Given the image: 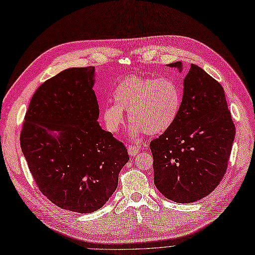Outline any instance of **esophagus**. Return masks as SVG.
Listing matches in <instances>:
<instances>
[{
	"label": "esophagus",
	"mask_w": 255,
	"mask_h": 255,
	"mask_svg": "<svg viewBox=\"0 0 255 255\" xmlns=\"http://www.w3.org/2000/svg\"><path fill=\"white\" fill-rule=\"evenodd\" d=\"M139 151V147L138 146H133V145H129L128 146V153L129 155H135Z\"/></svg>",
	"instance_id": "1"
}]
</instances>
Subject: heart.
<instances>
[{"label": "heart", "instance_id": "heart-1", "mask_svg": "<svg viewBox=\"0 0 255 255\" xmlns=\"http://www.w3.org/2000/svg\"><path fill=\"white\" fill-rule=\"evenodd\" d=\"M116 104L104 107L102 117L109 132L116 134L124 124V111L132 122L131 136L160 134L174 124L181 108V88L167 77L131 75L122 79L113 91Z\"/></svg>", "mask_w": 255, "mask_h": 255}]
</instances>
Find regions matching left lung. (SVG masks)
Wrapping results in <instances>:
<instances>
[{
	"label": "left lung",
	"mask_w": 255,
	"mask_h": 255,
	"mask_svg": "<svg viewBox=\"0 0 255 255\" xmlns=\"http://www.w3.org/2000/svg\"><path fill=\"white\" fill-rule=\"evenodd\" d=\"M182 72V62L167 64ZM235 136L224 88L198 65L183 80L181 108L169 129L151 141L153 181L178 203L200 200L225 176Z\"/></svg>",
	"instance_id": "left-lung-1"
}]
</instances>
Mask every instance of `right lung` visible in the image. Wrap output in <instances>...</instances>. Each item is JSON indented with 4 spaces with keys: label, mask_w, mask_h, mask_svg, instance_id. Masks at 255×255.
Masks as SVG:
<instances>
[{
    "label": "right lung",
    "mask_w": 255,
    "mask_h": 255,
    "mask_svg": "<svg viewBox=\"0 0 255 255\" xmlns=\"http://www.w3.org/2000/svg\"><path fill=\"white\" fill-rule=\"evenodd\" d=\"M95 68L67 69L31 97L21 149L37 186L57 207L92 213L109 200L128 162L126 147L102 129Z\"/></svg>",
    "instance_id": "obj_1"
}]
</instances>
